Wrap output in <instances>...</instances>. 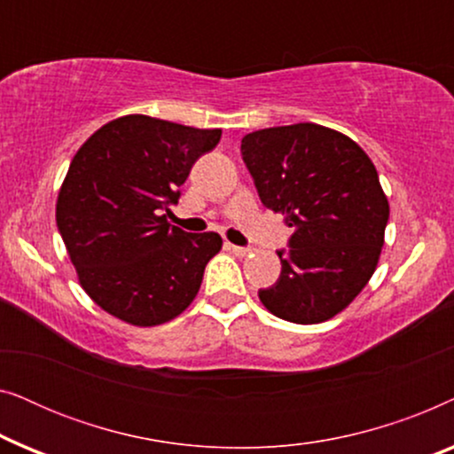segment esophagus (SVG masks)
<instances>
[{
	"label": "esophagus",
	"mask_w": 454,
	"mask_h": 454,
	"mask_svg": "<svg viewBox=\"0 0 454 454\" xmlns=\"http://www.w3.org/2000/svg\"><path fill=\"white\" fill-rule=\"evenodd\" d=\"M227 247H229V250H231L233 254H238V256H247V254L252 252L250 247H241V246H233V244H227Z\"/></svg>",
	"instance_id": "1"
}]
</instances>
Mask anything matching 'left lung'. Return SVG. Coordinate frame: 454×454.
Wrapping results in <instances>:
<instances>
[{
    "instance_id": "left-lung-1",
    "label": "left lung",
    "mask_w": 454,
    "mask_h": 454,
    "mask_svg": "<svg viewBox=\"0 0 454 454\" xmlns=\"http://www.w3.org/2000/svg\"><path fill=\"white\" fill-rule=\"evenodd\" d=\"M258 196L295 231L262 306L295 325H320L374 275L388 223L376 167L349 136L318 123L264 128L241 138Z\"/></svg>"
}]
</instances>
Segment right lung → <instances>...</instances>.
Segmentation results:
<instances>
[{"instance_id":"add662e5","label":"right lung","mask_w":454,"mask_h":454,"mask_svg":"<svg viewBox=\"0 0 454 454\" xmlns=\"http://www.w3.org/2000/svg\"><path fill=\"white\" fill-rule=\"evenodd\" d=\"M221 140L148 115L98 128L61 184L55 221L80 287L105 312L132 326H159L194 301L219 233H185L167 223L192 165Z\"/></svg>"}]
</instances>
